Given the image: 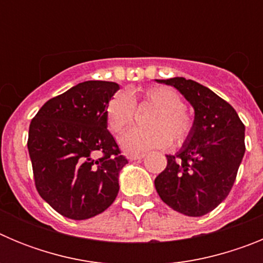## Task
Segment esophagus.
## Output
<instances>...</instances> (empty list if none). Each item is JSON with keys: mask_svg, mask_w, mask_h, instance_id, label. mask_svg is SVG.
<instances>
[{"mask_svg": "<svg viewBox=\"0 0 263 263\" xmlns=\"http://www.w3.org/2000/svg\"><path fill=\"white\" fill-rule=\"evenodd\" d=\"M145 158V154H136V155H130L129 159L130 160H141Z\"/></svg>", "mask_w": 263, "mask_h": 263, "instance_id": "34e87169", "label": "esophagus"}]
</instances>
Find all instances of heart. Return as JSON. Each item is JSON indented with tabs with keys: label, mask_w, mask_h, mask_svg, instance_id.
<instances>
[{
	"label": "heart",
	"mask_w": 263,
	"mask_h": 263,
	"mask_svg": "<svg viewBox=\"0 0 263 263\" xmlns=\"http://www.w3.org/2000/svg\"><path fill=\"white\" fill-rule=\"evenodd\" d=\"M136 104L155 108L148 120V129L127 132L120 143L127 154H139L153 148H164L171 143L182 145L194 130V117L184 108L182 96L170 87H148L143 90H127L117 93L106 106L109 130L120 136L133 124Z\"/></svg>",
	"instance_id": "obj_1"
}]
</instances>
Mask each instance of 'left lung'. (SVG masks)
Here are the masks:
<instances>
[{"mask_svg":"<svg viewBox=\"0 0 263 263\" xmlns=\"http://www.w3.org/2000/svg\"><path fill=\"white\" fill-rule=\"evenodd\" d=\"M173 85L195 110L194 130L166 168L155 190L170 208L191 217L210 213L225 200L245 154V126L231 104L210 88L184 78L157 80Z\"/></svg>","mask_w":263,"mask_h":263,"instance_id":"obj_1","label":"left lung"}]
</instances>
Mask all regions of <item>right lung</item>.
Here are the masks:
<instances>
[{"label":"right lung","instance_id":"obj_1","mask_svg":"<svg viewBox=\"0 0 263 263\" xmlns=\"http://www.w3.org/2000/svg\"><path fill=\"white\" fill-rule=\"evenodd\" d=\"M118 89L113 81H84L48 100L31 120L27 148L36 191L64 217H93L117 197L127 159L106 129V106Z\"/></svg>","mask_w":263,"mask_h":263}]
</instances>
